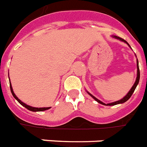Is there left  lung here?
Listing matches in <instances>:
<instances>
[{
  "instance_id": "obj_1",
  "label": "left lung",
  "mask_w": 147,
  "mask_h": 147,
  "mask_svg": "<svg viewBox=\"0 0 147 147\" xmlns=\"http://www.w3.org/2000/svg\"><path fill=\"white\" fill-rule=\"evenodd\" d=\"M115 38L117 39H119L120 41H124V42H126V43H127V41H125L124 39L123 38H119V37L118 36H115ZM128 44V43H127ZM129 45V44H128ZM140 69H139V63H138V60H137V77H136V82H135V83H134V85L133 86V87L131 88V89L129 90V92H128V94L126 95L124 98H123L122 99H120V100H119V101H116V102H112V103H109V104H105L104 102H101L100 100H98V98H96V97H94L93 96H92L91 94L90 93H88L90 95V96L92 97V98L95 99L96 101H97L98 102V103H100V104H102V105H106V106H114V105H117V104H119V103H123V102H126V101L128 100L129 98H130L131 96L133 95V93L134 92V91H135V89H136V86H137V85H138L139 83V81H140Z\"/></svg>"
}]
</instances>
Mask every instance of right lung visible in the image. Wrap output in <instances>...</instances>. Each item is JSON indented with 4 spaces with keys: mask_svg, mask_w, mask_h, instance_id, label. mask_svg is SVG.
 I'll list each match as a JSON object with an SVG mask.
<instances>
[{
    "mask_svg": "<svg viewBox=\"0 0 147 147\" xmlns=\"http://www.w3.org/2000/svg\"><path fill=\"white\" fill-rule=\"evenodd\" d=\"M10 88H11V93H12V95H13V96H14V98H16L19 103L21 104V105H22L23 106H24V107H25L26 109H28V110L32 111V112H40V111H45V110H47V109H50V107H46V108H35V107H31V106H28V105H26L25 103H24L23 102H21V101L20 100V99H19L16 96H15V94L14 93V91H13V89H12V86H11V84H10Z\"/></svg>",
    "mask_w": 147,
    "mask_h": 147,
    "instance_id": "1",
    "label": "right lung"
}]
</instances>
